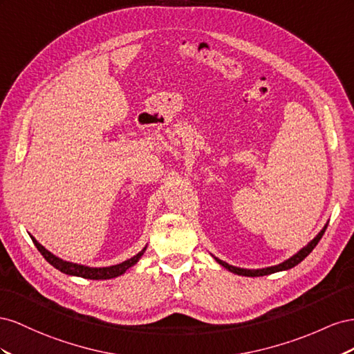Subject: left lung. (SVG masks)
I'll use <instances>...</instances> for the list:
<instances>
[{
  "instance_id": "1",
  "label": "left lung",
  "mask_w": 354,
  "mask_h": 354,
  "mask_svg": "<svg viewBox=\"0 0 354 354\" xmlns=\"http://www.w3.org/2000/svg\"><path fill=\"white\" fill-rule=\"evenodd\" d=\"M326 227H328V224L323 227V230L320 231V233L313 239L310 243L306 246V248H302L298 254H295L294 257H290L289 259H286L285 262H281V264H279V266H274V267H267V268H261V270H246V268H239V267H233V266H230V264H227V262H224V261H221V259H218V258H215L216 259V262L218 264H221L222 267H225L228 271H231V272H234V274H239V276H248V277H258V276H267V274H272V272H277V271H283V270H289V268H292V267H295V266H298L299 262L304 259L306 257H308L310 255V252L316 248V245L319 243L320 241V239H322V236L325 234V231H326Z\"/></svg>"
}]
</instances>
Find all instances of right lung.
Returning a JSON list of instances; mask_svg holds the SVG:
<instances>
[{
  "mask_svg": "<svg viewBox=\"0 0 354 354\" xmlns=\"http://www.w3.org/2000/svg\"><path fill=\"white\" fill-rule=\"evenodd\" d=\"M34 245L37 246V249L39 250V254L44 257V259L48 262L50 266H53L55 268H57L59 271L65 272V274L69 276H77V277H83V279H90V280H106V279H113L117 276H121L123 272H126V270H129L132 266H135L136 262L139 261V258L144 255V252L147 250V246L139 252L138 255H135L133 258H130L121 264L117 266H111V267H102V268H93V267H86V266H80V264H74V262H68L60 259L57 257H55L52 252H48L44 246H41L38 241L31 236Z\"/></svg>",
  "mask_w": 354,
  "mask_h": 354,
  "instance_id": "right-lung-1",
  "label": "right lung"
}]
</instances>
